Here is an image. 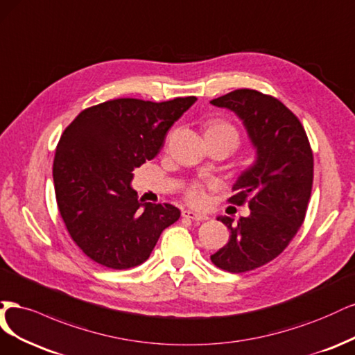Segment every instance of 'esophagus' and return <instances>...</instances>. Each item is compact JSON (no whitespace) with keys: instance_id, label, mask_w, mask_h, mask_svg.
Wrapping results in <instances>:
<instances>
[{"instance_id":"34e87169","label":"esophagus","mask_w":355,"mask_h":355,"mask_svg":"<svg viewBox=\"0 0 355 355\" xmlns=\"http://www.w3.org/2000/svg\"><path fill=\"white\" fill-rule=\"evenodd\" d=\"M181 215L184 216V218H189V220H191V221H196V223H200V221L208 220V216H207V215L198 214V212H193V211H189V209H184V211H182V212H181Z\"/></svg>"}]
</instances>
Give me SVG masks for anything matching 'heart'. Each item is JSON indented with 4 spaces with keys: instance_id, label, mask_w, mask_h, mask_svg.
Here are the masks:
<instances>
[{
    "instance_id": "b5f03b06",
    "label": "heart",
    "mask_w": 355,
    "mask_h": 355,
    "mask_svg": "<svg viewBox=\"0 0 355 355\" xmlns=\"http://www.w3.org/2000/svg\"><path fill=\"white\" fill-rule=\"evenodd\" d=\"M223 134L232 135L236 140V144H239L240 137H239L237 130L233 127L232 123H228L221 119H212L207 125H205V137L207 135H223ZM205 190H207V187L200 184V182H194V184H191L187 189L186 198L193 205H202L205 202Z\"/></svg>"
}]
</instances>
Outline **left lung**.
<instances>
[{"instance_id": "1", "label": "left lung", "mask_w": 355, "mask_h": 355, "mask_svg": "<svg viewBox=\"0 0 355 355\" xmlns=\"http://www.w3.org/2000/svg\"><path fill=\"white\" fill-rule=\"evenodd\" d=\"M211 103L243 121L258 153L227 200L236 207L248 202L250 215L237 224L220 216L230 239L211 255L212 264L224 271L246 272L277 258L298 233L311 198L313 150L298 116L276 97L240 88Z\"/></svg>"}]
</instances>
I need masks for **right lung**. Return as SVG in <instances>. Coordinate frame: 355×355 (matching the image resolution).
Returning a JSON list of instances; mask_svg holds the SVG:
<instances>
[{
    "label": "right lung",
    "instance_id": "1",
    "mask_svg": "<svg viewBox=\"0 0 355 355\" xmlns=\"http://www.w3.org/2000/svg\"><path fill=\"white\" fill-rule=\"evenodd\" d=\"M198 98H115L84 109L62 134L53 162L57 208L75 245L112 270L137 267L180 218L169 203H144L130 186L134 168L164 146Z\"/></svg>",
    "mask_w": 355,
    "mask_h": 355
}]
</instances>
